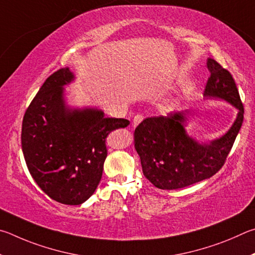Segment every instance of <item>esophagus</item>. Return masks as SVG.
<instances>
[{"mask_svg":"<svg viewBox=\"0 0 255 255\" xmlns=\"http://www.w3.org/2000/svg\"><path fill=\"white\" fill-rule=\"evenodd\" d=\"M142 121H143V116H142L141 114H136L134 116V119H133V122H132V127L135 128L136 125H139Z\"/></svg>","mask_w":255,"mask_h":255,"instance_id":"34e87169","label":"esophagus"}]
</instances>
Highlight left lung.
Here are the masks:
<instances>
[{"label": "left lung", "instance_id": "obj_1", "mask_svg": "<svg viewBox=\"0 0 255 255\" xmlns=\"http://www.w3.org/2000/svg\"><path fill=\"white\" fill-rule=\"evenodd\" d=\"M207 68L211 76L204 96L230 103L238 109V116L224 135L209 143L187 134L184 112L142 121L134 131V146L143 175L159 189L184 188L215 175L224 166L242 127L244 107L231 73L212 58L207 59Z\"/></svg>", "mask_w": 255, "mask_h": 255}]
</instances>
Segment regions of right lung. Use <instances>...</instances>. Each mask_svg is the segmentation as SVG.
<instances>
[{
    "mask_svg": "<svg viewBox=\"0 0 255 255\" xmlns=\"http://www.w3.org/2000/svg\"><path fill=\"white\" fill-rule=\"evenodd\" d=\"M74 79L68 67L49 76L25 111L21 133L31 176L49 197L65 205H80L94 194L107 157V136L130 124L105 118L97 109H69L64 86Z\"/></svg>",
    "mask_w": 255,
    "mask_h": 255,
    "instance_id": "add662e5",
    "label": "right lung"
}]
</instances>
